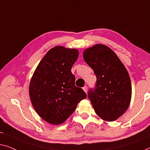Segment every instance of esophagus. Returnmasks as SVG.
Listing matches in <instances>:
<instances>
[{
  "label": "esophagus",
  "mask_w": 150,
  "mask_h": 150,
  "mask_svg": "<svg viewBox=\"0 0 150 150\" xmlns=\"http://www.w3.org/2000/svg\"><path fill=\"white\" fill-rule=\"evenodd\" d=\"M83 90H84V92H86V93H87V91H88V87L87 86H84L83 88Z\"/></svg>",
  "instance_id": "34e87169"
}]
</instances>
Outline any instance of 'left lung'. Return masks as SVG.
Instances as JSON below:
<instances>
[{"label":"left lung","mask_w":150,"mask_h":150,"mask_svg":"<svg viewBox=\"0 0 150 150\" xmlns=\"http://www.w3.org/2000/svg\"><path fill=\"white\" fill-rule=\"evenodd\" d=\"M83 59L96 76L94 89L88 91L94 111L101 119L113 122L124 113L132 95L128 73L109 47L96 44L83 52Z\"/></svg>","instance_id":"obj_1"}]
</instances>
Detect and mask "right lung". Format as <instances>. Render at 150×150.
<instances>
[{
    "label": "right lung",
    "mask_w": 150,
    "mask_h": 150,
    "mask_svg": "<svg viewBox=\"0 0 150 150\" xmlns=\"http://www.w3.org/2000/svg\"><path fill=\"white\" fill-rule=\"evenodd\" d=\"M79 52L56 46L47 52L33 73L29 86L33 106L42 119L59 125L74 112L86 94L75 86L71 68Z\"/></svg>",
    "instance_id": "1"
}]
</instances>
